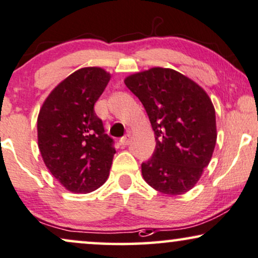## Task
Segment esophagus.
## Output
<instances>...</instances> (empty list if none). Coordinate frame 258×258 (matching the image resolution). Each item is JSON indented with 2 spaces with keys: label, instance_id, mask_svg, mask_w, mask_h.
<instances>
[{
  "label": "esophagus",
  "instance_id": "obj_1",
  "mask_svg": "<svg viewBox=\"0 0 258 258\" xmlns=\"http://www.w3.org/2000/svg\"><path fill=\"white\" fill-rule=\"evenodd\" d=\"M119 143H120V145H122V146H127V145H128L130 143H131V137H130V135H127V136H125V137H122V138L119 140Z\"/></svg>",
  "mask_w": 258,
  "mask_h": 258
}]
</instances>
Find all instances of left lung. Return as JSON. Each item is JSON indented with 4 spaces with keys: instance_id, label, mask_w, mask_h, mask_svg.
<instances>
[{
    "instance_id": "obj_1",
    "label": "left lung",
    "mask_w": 258,
    "mask_h": 258,
    "mask_svg": "<svg viewBox=\"0 0 258 258\" xmlns=\"http://www.w3.org/2000/svg\"><path fill=\"white\" fill-rule=\"evenodd\" d=\"M142 101L156 137L144 179L165 195L191 190L210 163L217 131L211 99L201 86L170 68L154 67L125 79Z\"/></svg>"
}]
</instances>
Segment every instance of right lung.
<instances>
[{
    "instance_id": "add662e5",
    "label": "right lung",
    "mask_w": 258,
    "mask_h": 258,
    "mask_svg": "<svg viewBox=\"0 0 258 258\" xmlns=\"http://www.w3.org/2000/svg\"><path fill=\"white\" fill-rule=\"evenodd\" d=\"M111 75L81 68L61 81L37 116V143L47 169L68 191L87 194L107 180L115 149L94 112Z\"/></svg>"
}]
</instances>
